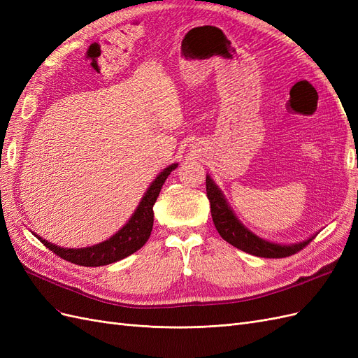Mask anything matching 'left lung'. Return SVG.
<instances>
[{"instance_id":"obj_1","label":"left lung","mask_w":358,"mask_h":358,"mask_svg":"<svg viewBox=\"0 0 358 358\" xmlns=\"http://www.w3.org/2000/svg\"><path fill=\"white\" fill-rule=\"evenodd\" d=\"M206 192H208V199L210 201L212 220L220 236L225 242H229L246 254L264 258H284L299 252L300 249L305 248L315 237L310 236L306 241L291 245H280L266 241L263 237L252 233L237 218L222 191L209 175L206 176Z\"/></svg>"}]
</instances>
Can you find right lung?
<instances>
[{
  "instance_id": "obj_1",
  "label": "right lung",
  "mask_w": 358,
  "mask_h": 358,
  "mask_svg": "<svg viewBox=\"0 0 358 358\" xmlns=\"http://www.w3.org/2000/svg\"><path fill=\"white\" fill-rule=\"evenodd\" d=\"M176 167L178 162H173L171 166L159 173L146 189L131 218L128 220L121 230H117L112 237L101 243L86 248H61L45 241L36 233L32 234L46 248H49L52 252H55L58 257L67 259L70 263L85 267H99L116 263L119 259L134 254L148 242L154 225V204L167 176Z\"/></svg>"
}]
</instances>
